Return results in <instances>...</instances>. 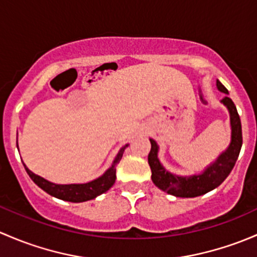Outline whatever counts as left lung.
I'll return each instance as SVG.
<instances>
[{"label":"left lung","instance_id":"1","mask_svg":"<svg viewBox=\"0 0 257 257\" xmlns=\"http://www.w3.org/2000/svg\"><path fill=\"white\" fill-rule=\"evenodd\" d=\"M216 88L224 94H229L225 86L219 80H216ZM220 102L229 111L231 140L226 150L221 152L219 157L213 163H210L202 173L193 174V176H178L169 172L168 169L163 167L158 158L160 147L157 142L150 139L151 152L148 155V165L152 172L151 178L156 187L174 197L194 198L215 189L225 181L239 157L242 146V132L241 121H240L239 113L232 100L225 96Z\"/></svg>","mask_w":257,"mask_h":257}]
</instances>
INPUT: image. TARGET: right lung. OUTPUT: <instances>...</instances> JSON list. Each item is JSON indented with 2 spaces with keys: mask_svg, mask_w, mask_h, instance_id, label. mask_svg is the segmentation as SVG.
<instances>
[{
  "mask_svg": "<svg viewBox=\"0 0 257 257\" xmlns=\"http://www.w3.org/2000/svg\"><path fill=\"white\" fill-rule=\"evenodd\" d=\"M128 145H125V146L120 148V151H118V153L116 155L111 167L107 169L102 176H100L99 178L94 179V181L88 182V183H78V184L52 183V182L44 179L43 177L38 176V174L33 173V172L30 171L25 163H23V166H25L26 171H27L28 176L31 177L32 181H33L39 188H42L44 192L48 193V194L58 198V199L67 200V202H71V203L88 202V200L95 199L97 195L107 192V190L113 186L116 179V165L121 161L123 152H125L126 147Z\"/></svg>",
  "mask_w": 257,
  "mask_h": 257,
  "instance_id": "1",
  "label": "right lung"
}]
</instances>
